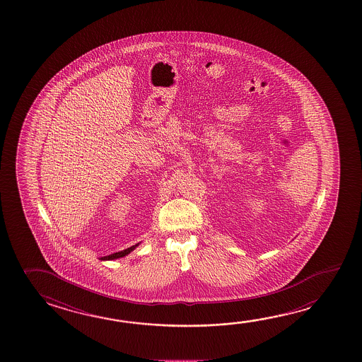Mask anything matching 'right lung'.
I'll use <instances>...</instances> for the list:
<instances>
[{"label":"right lung","instance_id":"obj_1","mask_svg":"<svg viewBox=\"0 0 362 362\" xmlns=\"http://www.w3.org/2000/svg\"><path fill=\"white\" fill-rule=\"evenodd\" d=\"M136 247H139V244L132 245V247H128L126 250H122V252H118V253L110 254V255H107V257H102V260H112L117 259V258H122V257H124V255L131 253Z\"/></svg>","mask_w":362,"mask_h":362}]
</instances>
